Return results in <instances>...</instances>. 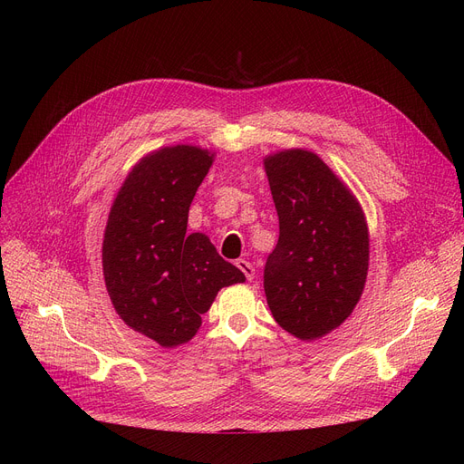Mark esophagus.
<instances>
[{
	"label": "esophagus",
	"mask_w": 464,
	"mask_h": 464,
	"mask_svg": "<svg viewBox=\"0 0 464 464\" xmlns=\"http://www.w3.org/2000/svg\"><path fill=\"white\" fill-rule=\"evenodd\" d=\"M236 265H237V269H240V271L246 275L247 280H254V276H256V266H254V265H251V263L246 261V259H237Z\"/></svg>",
	"instance_id": "obj_1"
}]
</instances>
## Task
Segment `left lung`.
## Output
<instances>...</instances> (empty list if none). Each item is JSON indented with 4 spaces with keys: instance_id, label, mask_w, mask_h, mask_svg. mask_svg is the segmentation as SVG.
Returning <instances> with one entry per match:
<instances>
[{
    "instance_id": "left-lung-1",
    "label": "left lung",
    "mask_w": 464,
    "mask_h": 464,
    "mask_svg": "<svg viewBox=\"0 0 464 464\" xmlns=\"http://www.w3.org/2000/svg\"><path fill=\"white\" fill-rule=\"evenodd\" d=\"M278 215V242L263 286L275 321L315 341L353 314L370 265V234L356 198L315 152L288 149L265 159Z\"/></svg>"
}]
</instances>
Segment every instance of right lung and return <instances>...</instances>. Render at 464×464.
<instances>
[{"mask_svg":"<svg viewBox=\"0 0 464 464\" xmlns=\"http://www.w3.org/2000/svg\"><path fill=\"white\" fill-rule=\"evenodd\" d=\"M215 152L191 145L154 150L139 160L111 203L102 271L118 315L164 348L191 341L220 288L244 283L188 213Z\"/></svg>","mask_w":464,"mask_h":464,"instance_id":"obj_1","label":"right lung"}]
</instances>
